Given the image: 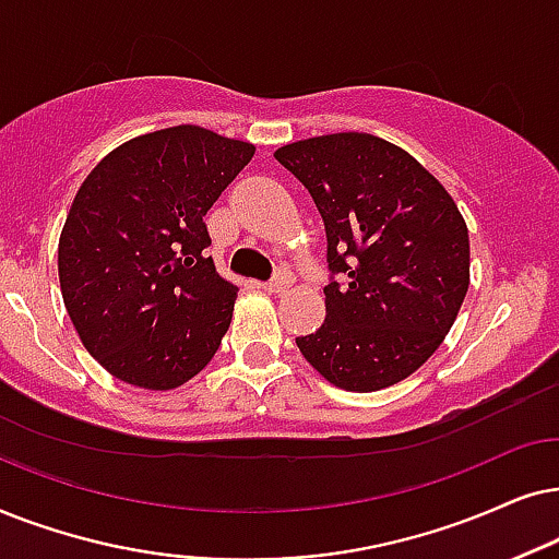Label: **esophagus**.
Here are the masks:
<instances>
[{
    "label": "esophagus",
    "instance_id": "34e87169",
    "mask_svg": "<svg viewBox=\"0 0 559 559\" xmlns=\"http://www.w3.org/2000/svg\"><path fill=\"white\" fill-rule=\"evenodd\" d=\"M294 286V275L288 273V271H278L273 275L271 281H267L265 284V292L267 294H284V292H288V288Z\"/></svg>",
    "mask_w": 559,
    "mask_h": 559
}]
</instances>
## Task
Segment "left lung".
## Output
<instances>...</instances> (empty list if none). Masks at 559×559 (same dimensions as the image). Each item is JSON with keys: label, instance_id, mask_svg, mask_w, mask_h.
Wrapping results in <instances>:
<instances>
[{"label": "left lung", "instance_id": "left-lung-1", "mask_svg": "<svg viewBox=\"0 0 559 559\" xmlns=\"http://www.w3.org/2000/svg\"><path fill=\"white\" fill-rule=\"evenodd\" d=\"M275 160L314 199L332 271L324 324L296 337L301 355L345 391L404 381L442 345L471 284L457 204L419 160L368 132L299 140Z\"/></svg>", "mask_w": 559, "mask_h": 559}]
</instances>
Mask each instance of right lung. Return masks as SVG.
I'll return each instance as SVG.
<instances>
[{
    "mask_svg": "<svg viewBox=\"0 0 559 559\" xmlns=\"http://www.w3.org/2000/svg\"><path fill=\"white\" fill-rule=\"evenodd\" d=\"M255 145L178 124L96 163L58 242L63 304L81 342L119 381L168 391L219 349L237 299L206 255V212Z\"/></svg>",
    "mask_w": 559,
    "mask_h": 559,
    "instance_id": "obj_1",
    "label": "right lung"
}]
</instances>
